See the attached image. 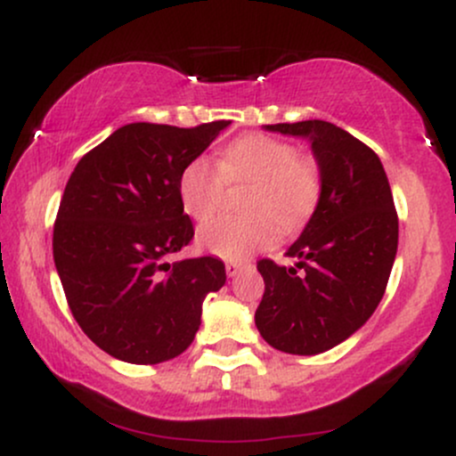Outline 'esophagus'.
<instances>
[{
	"mask_svg": "<svg viewBox=\"0 0 456 456\" xmlns=\"http://www.w3.org/2000/svg\"><path fill=\"white\" fill-rule=\"evenodd\" d=\"M242 268H246V264H238V261H229V264L224 265V270H227V276H235Z\"/></svg>",
	"mask_w": 456,
	"mask_h": 456,
	"instance_id": "34e87169",
	"label": "esophagus"
}]
</instances>
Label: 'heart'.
I'll use <instances>...</instances> for the list:
<instances>
[{"mask_svg":"<svg viewBox=\"0 0 456 456\" xmlns=\"http://www.w3.org/2000/svg\"><path fill=\"white\" fill-rule=\"evenodd\" d=\"M242 214H227L203 224L199 244L229 261H242L282 233L305 227L323 192V171L317 156L300 154L296 145L270 134H244L227 145L218 167L195 159L180 177V199L186 214L203 223L221 208L227 184H244ZM280 227L276 228L275 224Z\"/></svg>","mask_w":456,"mask_h":456,"instance_id":"1","label":"heart"}]
</instances>
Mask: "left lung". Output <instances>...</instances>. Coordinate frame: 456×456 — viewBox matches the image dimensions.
Returning a JSON list of instances; mask_svg holds the SVG:
<instances>
[{"instance_id":"obj_1","label":"left lung","mask_w":456,"mask_h":456,"mask_svg":"<svg viewBox=\"0 0 456 456\" xmlns=\"http://www.w3.org/2000/svg\"><path fill=\"white\" fill-rule=\"evenodd\" d=\"M268 128L311 141L323 192L285 253L297 264L257 261L265 289L255 323L274 349L315 355L352 337L378 308L396 257L399 216L379 156L347 130L322 119Z\"/></svg>"}]
</instances>
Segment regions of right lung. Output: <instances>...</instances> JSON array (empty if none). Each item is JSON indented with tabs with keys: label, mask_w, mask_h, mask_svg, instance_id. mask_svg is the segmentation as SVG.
<instances>
[{
	"label": "right lung",
	"mask_w": 456,
	"mask_h": 456,
	"mask_svg": "<svg viewBox=\"0 0 456 456\" xmlns=\"http://www.w3.org/2000/svg\"><path fill=\"white\" fill-rule=\"evenodd\" d=\"M229 119L192 128L126 124L77 162L53 224L72 317L102 352L159 364L195 338L201 305L227 281L216 257H167L191 244L180 177Z\"/></svg>",
	"instance_id": "right-lung-1"
}]
</instances>
